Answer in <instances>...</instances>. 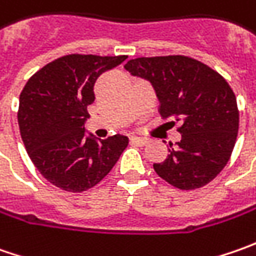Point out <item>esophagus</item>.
<instances>
[{
  "label": "esophagus",
  "instance_id": "obj_1",
  "mask_svg": "<svg viewBox=\"0 0 256 256\" xmlns=\"http://www.w3.org/2000/svg\"><path fill=\"white\" fill-rule=\"evenodd\" d=\"M131 142L134 145H138V146H144L148 144V138H144V136H132L131 138Z\"/></svg>",
  "mask_w": 256,
  "mask_h": 256
}]
</instances>
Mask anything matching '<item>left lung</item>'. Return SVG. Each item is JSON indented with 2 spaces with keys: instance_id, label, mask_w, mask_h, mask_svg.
I'll use <instances>...</instances> for the list:
<instances>
[{
  "instance_id": "obj_1",
  "label": "left lung",
  "mask_w": 256,
  "mask_h": 256,
  "mask_svg": "<svg viewBox=\"0 0 256 256\" xmlns=\"http://www.w3.org/2000/svg\"><path fill=\"white\" fill-rule=\"evenodd\" d=\"M134 76L150 81L164 118L181 122V141L170 144L155 172L180 190H196L211 182L230 161L240 112L228 82L216 71L184 55L135 58L125 64Z\"/></svg>"
}]
</instances>
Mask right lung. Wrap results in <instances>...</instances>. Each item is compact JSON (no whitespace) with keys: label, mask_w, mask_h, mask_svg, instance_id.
I'll use <instances>...</instances> for the list:
<instances>
[{"label":"right lung","mask_w":256,"mask_h":256,"mask_svg":"<svg viewBox=\"0 0 256 256\" xmlns=\"http://www.w3.org/2000/svg\"><path fill=\"white\" fill-rule=\"evenodd\" d=\"M126 55L71 54L35 72L20 95L18 125L25 150L46 181L82 192L102 181L128 145L125 135L98 140L85 134L98 76Z\"/></svg>","instance_id":"obj_1"}]
</instances>
